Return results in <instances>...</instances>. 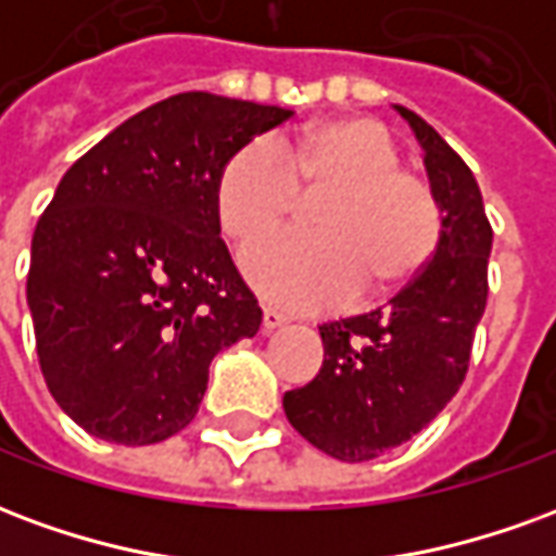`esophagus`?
<instances>
[{"label": "esophagus", "instance_id": "esophagus-1", "mask_svg": "<svg viewBox=\"0 0 556 556\" xmlns=\"http://www.w3.org/2000/svg\"><path fill=\"white\" fill-rule=\"evenodd\" d=\"M286 325V315L274 309V306H265V313H262V330L270 333V330H277V327Z\"/></svg>", "mask_w": 556, "mask_h": 556}]
</instances>
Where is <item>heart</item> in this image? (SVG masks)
<instances>
[{
  "label": "heart",
  "mask_w": 556,
  "mask_h": 556,
  "mask_svg": "<svg viewBox=\"0 0 556 556\" xmlns=\"http://www.w3.org/2000/svg\"><path fill=\"white\" fill-rule=\"evenodd\" d=\"M318 195L315 231H289L243 255L267 301L301 313L384 298L417 282L443 241V205L429 178L402 169V151L372 118H330L298 134L250 139L214 184L223 238L250 247L289 217L298 195Z\"/></svg>",
  "instance_id": "obj_1"
}]
</instances>
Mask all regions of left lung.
<instances>
[{"mask_svg": "<svg viewBox=\"0 0 556 556\" xmlns=\"http://www.w3.org/2000/svg\"><path fill=\"white\" fill-rule=\"evenodd\" d=\"M426 148L443 205L429 270L375 313L321 325L325 363L282 396L294 429L339 462H369L438 417L465 381L489 301L491 223L467 163L417 113L399 106Z\"/></svg>", "mask_w": 556, "mask_h": 556, "instance_id": "1", "label": "left lung"}]
</instances>
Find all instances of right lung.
I'll return each mask as SVG.
<instances>
[{"instance_id":"right-lung-1","label":"right lung","mask_w":556,"mask_h":556,"mask_svg":"<svg viewBox=\"0 0 556 556\" xmlns=\"http://www.w3.org/2000/svg\"><path fill=\"white\" fill-rule=\"evenodd\" d=\"M289 110L184 91L118 125L65 172L26 279L43 381L77 426L146 446L193 422L219 349L258 301L219 241L214 184Z\"/></svg>"}]
</instances>
